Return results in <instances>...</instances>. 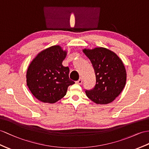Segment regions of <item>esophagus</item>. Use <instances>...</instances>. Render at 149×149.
<instances>
[{"label": "esophagus", "mask_w": 149, "mask_h": 149, "mask_svg": "<svg viewBox=\"0 0 149 149\" xmlns=\"http://www.w3.org/2000/svg\"><path fill=\"white\" fill-rule=\"evenodd\" d=\"M82 82H83V79H82V78H79V79H78V80L76 81L75 83H77V84L81 85V84H82Z\"/></svg>", "instance_id": "obj_1"}]
</instances>
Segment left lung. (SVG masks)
Wrapping results in <instances>:
<instances>
[{
    "label": "left lung",
    "instance_id": "obj_1",
    "mask_svg": "<svg viewBox=\"0 0 149 149\" xmlns=\"http://www.w3.org/2000/svg\"><path fill=\"white\" fill-rule=\"evenodd\" d=\"M83 52L91 61L96 77L94 88L85 91L86 96L97 104L112 102L126 85V71L123 61L104 47L84 49Z\"/></svg>",
    "mask_w": 149,
    "mask_h": 149
}]
</instances>
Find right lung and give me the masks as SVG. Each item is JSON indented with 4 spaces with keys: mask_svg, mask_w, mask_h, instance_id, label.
Masks as SVG:
<instances>
[{
    "mask_svg": "<svg viewBox=\"0 0 149 149\" xmlns=\"http://www.w3.org/2000/svg\"><path fill=\"white\" fill-rule=\"evenodd\" d=\"M67 51L59 45L42 50L29 65L27 86L35 98L54 104L66 95L68 86L74 82L69 78L70 69L62 64Z\"/></svg>",
    "mask_w": 149,
    "mask_h": 149,
    "instance_id": "add662e5",
    "label": "right lung"
}]
</instances>
